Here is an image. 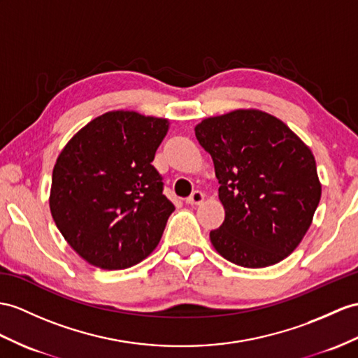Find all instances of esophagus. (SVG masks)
<instances>
[{"mask_svg": "<svg viewBox=\"0 0 358 358\" xmlns=\"http://www.w3.org/2000/svg\"><path fill=\"white\" fill-rule=\"evenodd\" d=\"M203 199H205V194L202 193V191L196 189V191H193V193L189 194V197L185 199V202H187L188 205H199V203L203 202Z\"/></svg>", "mask_w": 358, "mask_h": 358, "instance_id": "esophagus-1", "label": "esophagus"}]
</instances>
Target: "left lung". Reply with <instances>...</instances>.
<instances>
[{"label": "left lung", "mask_w": 358, "mask_h": 358, "mask_svg": "<svg viewBox=\"0 0 358 358\" xmlns=\"http://www.w3.org/2000/svg\"><path fill=\"white\" fill-rule=\"evenodd\" d=\"M196 138L211 155L224 222L209 232L231 263H280L307 234L322 187L311 150L281 120L257 109L205 118Z\"/></svg>", "instance_id": "left-lung-1"}]
</instances>
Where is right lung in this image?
Wrapping results in <instances>:
<instances>
[{"label":"right lung","mask_w":358,"mask_h":358,"mask_svg":"<svg viewBox=\"0 0 358 358\" xmlns=\"http://www.w3.org/2000/svg\"><path fill=\"white\" fill-rule=\"evenodd\" d=\"M169 120L113 110L69 139L53 169L50 209L78 255L104 270L138 264L158 246L174 205L152 161Z\"/></svg>","instance_id":"add662e5"}]
</instances>
